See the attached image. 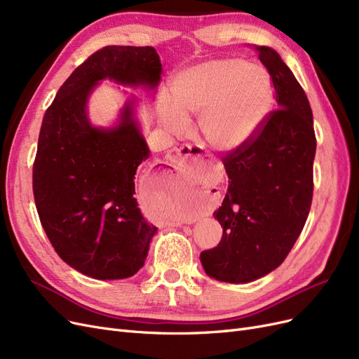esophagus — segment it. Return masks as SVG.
I'll use <instances>...</instances> for the list:
<instances>
[{
    "label": "esophagus",
    "mask_w": 359,
    "mask_h": 359,
    "mask_svg": "<svg viewBox=\"0 0 359 359\" xmlns=\"http://www.w3.org/2000/svg\"><path fill=\"white\" fill-rule=\"evenodd\" d=\"M170 161L175 164L177 168H189V167H203L207 161L203 158L201 150L191 144H184L182 147H175L170 150ZM182 225V222L176 224Z\"/></svg>",
    "instance_id": "34e87169"
}]
</instances>
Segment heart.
<instances>
[{"instance_id": "b5f03b06", "label": "heart", "mask_w": 359, "mask_h": 359, "mask_svg": "<svg viewBox=\"0 0 359 359\" xmlns=\"http://www.w3.org/2000/svg\"><path fill=\"white\" fill-rule=\"evenodd\" d=\"M175 106H164L165 128L182 133L196 116V133L217 150H231L255 133L273 106L270 74L241 60H219L184 72L175 83Z\"/></svg>"}]
</instances>
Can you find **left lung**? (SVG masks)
<instances>
[{
    "mask_svg": "<svg viewBox=\"0 0 359 359\" xmlns=\"http://www.w3.org/2000/svg\"><path fill=\"white\" fill-rule=\"evenodd\" d=\"M267 68L279 109L222 163L229 177L213 213L224 234L203 250L204 271L221 282L246 283L276 270L302 234L313 196L316 137L304 90L276 50L253 44Z\"/></svg>",
    "mask_w": 359,
    "mask_h": 359,
    "instance_id": "8db88e82",
    "label": "left lung"
}]
</instances>
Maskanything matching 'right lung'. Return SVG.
<instances>
[{"label":"right lung","mask_w":359,"mask_h":359,"mask_svg":"<svg viewBox=\"0 0 359 359\" xmlns=\"http://www.w3.org/2000/svg\"><path fill=\"white\" fill-rule=\"evenodd\" d=\"M161 70L152 46H106L76 68L44 113L32 165L40 222L61 259L94 279L135 274L156 226L134 198L137 167L150 152L131 106L104 131L89 125L85 104L98 80L155 88Z\"/></svg>","instance_id":"obj_1"}]
</instances>
